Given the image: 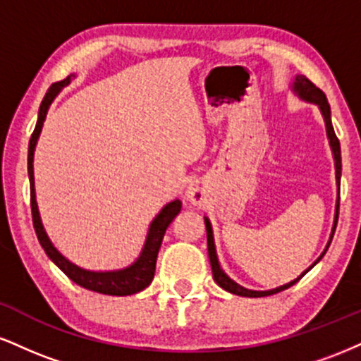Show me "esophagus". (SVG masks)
I'll return each instance as SVG.
<instances>
[{"mask_svg":"<svg viewBox=\"0 0 361 361\" xmlns=\"http://www.w3.org/2000/svg\"><path fill=\"white\" fill-rule=\"evenodd\" d=\"M186 198H188L190 204L200 205L202 202L205 200L204 185H202L200 181H192V183L188 185V188H186Z\"/></svg>","mask_w":361,"mask_h":361,"instance_id":"1","label":"esophagus"}]
</instances>
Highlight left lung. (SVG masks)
Segmentation results:
<instances>
[{
	"instance_id": "8db88e82",
	"label": "left lung",
	"mask_w": 361,
	"mask_h": 361,
	"mask_svg": "<svg viewBox=\"0 0 361 361\" xmlns=\"http://www.w3.org/2000/svg\"><path fill=\"white\" fill-rule=\"evenodd\" d=\"M290 88H292L293 93H295L297 97L300 98V100L317 105V109L321 110L322 118H324L326 134H327V139H329V146H331V151H333V157H334V168H336V185H338V198H336V210H334L333 229H331L329 241H327L324 251L321 252V256H319V258L314 261L312 264H310L307 270L302 271L295 280L288 281V283L280 285V287L271 288V290H250V288H246V287H241V285H239V283H235V281L233 279H229V276L226 275V271H224L222 268H221V263H219V258H217V251H215L212 224H210L209 219L204 217L205 229H207V247H209V258H210V267H212L214 280L217 281L219 287H222L224 290H227V292L234 293V295H241V297H267V295H273V293L281 292V290L292 287V285L297 283V281H299L302 276H304L305 273L310 270V268H314L319 263V261H321L322 256L326 255V251H327V247H329L331 241H333L334 231H336L338 214H339V180H341V147H339V140L336 137V134H334L333 122H331V106H329V103H327L326 94L322 93V91L319 90L317 86H314L312 82L307 80V78L302 76V74H297V76L293 78V82H292V86H290Z\"/></svg>"
}]
</instances>
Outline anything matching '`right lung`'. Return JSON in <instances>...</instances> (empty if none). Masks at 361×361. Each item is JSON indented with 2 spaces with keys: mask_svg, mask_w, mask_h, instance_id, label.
<instances>
[{
  "mask_svg": "<svg viewBox=\"0 0 361 361\" xmlns=\"http://www.w3.org/2000/svg\"><path fill=\"white\" fill-rule=\"evenodd\" d=\"M73 78H76V74H69L64 81L54 82L51 88L47 90L42 103H40L39 118H37L34 134H32L30 142H28V180H30V207H32V219H34L35 234H37V239H39L40 246L44 247L45 255H47L49 258L52 259V263L56 264L57 268H61V270L74 281V283H78L82 288L93 290V292L105 293V295H118V297L132 295V293H137L140 290L149 287L152 279H154L157 252H159L161 243H163L164 233H166L168 226L173 222V219L180 214L181 202L176 198V200H171L169 204H166L159 210V214H157L156 217L152 219V222L149 224L146 241H144L142 251H140L137 259L126 268H120V270H109V271L86 270V268H81L78 267V264H74L73 261H69L66 256H62L61 252L57 251V247L54 246L51 239H49L47 233H45L42 219H40L39 205H37L35 178H34V152H35L37 140L40 137V132H42L45 117H47V111L51 109L52 102L56 100V97L61 93L62 88L71 82Z\"/></svg>",
  "mask_w": 361,
  "mask_h": 361,
  "instance_id": "1",
  "label": "right lung"
}]
</instances>
